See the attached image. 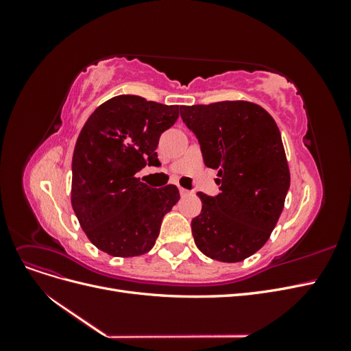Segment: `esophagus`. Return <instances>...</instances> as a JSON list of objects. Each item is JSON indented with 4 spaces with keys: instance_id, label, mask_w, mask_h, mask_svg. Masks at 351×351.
Returning <instances> with one entry per match:
<instances>
[{
    "instance_id": "34e87169",
    "label": "esophagus",
    "mask_w": 351,
    "mask_h": 351,
    "mask_svg": "<svg viewBox=\"0 0 351 351\" xmlns=\"http://www.w3.org/2000/svg\"><path fill=\"white\" fill-rule=\"evenodd\" d=\"M180 195H182V196H189V195H190V192H189V190H187V189H183V187H180Z\"/></svg>"
}]
</instances>
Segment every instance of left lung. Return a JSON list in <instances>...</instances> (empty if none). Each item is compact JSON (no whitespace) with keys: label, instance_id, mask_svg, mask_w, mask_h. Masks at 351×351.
Masks as SVG:
<instances>
[{"label":"left lung","instance_id":"obj_1","mask_svg":"<svg viewBox=\"0 0 351 351\" xmlns=\"http://www.w3.org/2000/svg\"><path fill=\"white\" fill-rule=\"evenodd\" d=\"M205 165L218 169L221 193L199 192L192 219L197 249L210 259L241 262L268 241L290 187L281 133L272 117L247 101L180 107Z\"/></svg>","mask_w":351,"mask_h":351}]
</instances>
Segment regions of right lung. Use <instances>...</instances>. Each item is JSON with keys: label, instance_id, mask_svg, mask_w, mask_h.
<instances>
[{"label": "right lung", "instance_id": "add662e5", "mask_svg": "<svg viewBox=\"0 0 351 351\" xmlns=\"http://www.w3.org/2000/svg\"><path fill=\"white\" fill-rule=\"evenodd\" d=\"M178 119V105L119 95L95 110L77 137L71 162V206L93 246L115 258L149 252L167 212L180 199L136 173L158 165L159 136Z\"/></svg>", "mask_w": 351, "mask_h": 351}]
</instances>
